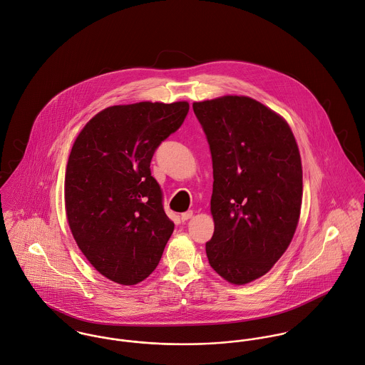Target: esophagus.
<instances>
[{"label":"esophagus","instance_id":"esophagus-1","mask_svg":"<svg viewBox=\"0 0 365 365\" xmlns=\"http://www.w3.org/2000/svg\"><path fill=\"white\" fill-rule=\"evenodd\" d=\"M192 210H188V212H184V213H181V220L182 222H185V220H188V219H191L192 217Z\"/></svg>","mask_w":365,"mask_h":365}]
</instances>
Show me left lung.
<instances>
[{
	"label": "left lung",
	"instance_id": "obj_1",
	"mask_svg": "<svg viewBox=\"0 0 365 365\" xmlns=\"http://www.w3.org/2000/svg\"><path fill=\"white\" fill-rule=\"evenodd\" d=\"M192 108L213 168L209 264L243 285L267 274L294 237L302 204L299 149L288 123L253 98L226 96Z\"/></svg>",
	"mask_w": 365,
	"mask_h": 365
}]
</instances>
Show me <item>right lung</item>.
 <instances>
[{
  "mask_svg": "<svg viewBox=\"0 0 365 365\" xmlns=\"http://www.w3.org/2000/svg\"><path fill=\"white\" fill-rule=\"evenodd\" d=\"M188 110L185 101L109 106L73 145L64 181L68 226L87 260L113 282L148 278L174 230L150 161Z\"/></svg>",
  "mask_w": 365,
  "mask_h": 365,
  "instance_id": "obj_1",
  "label": "right lung"
}]
</instances>
